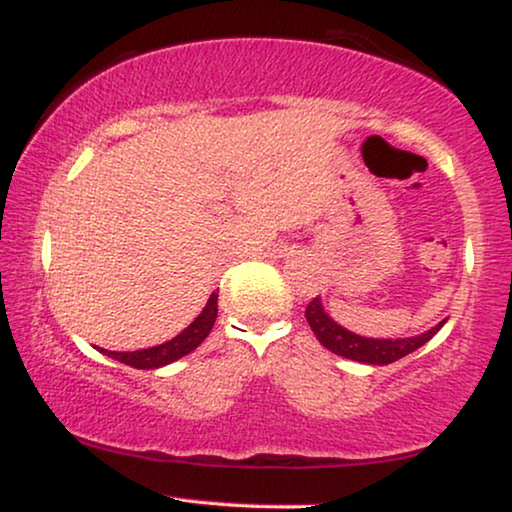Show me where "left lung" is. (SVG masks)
<instances>
[{
  "mask_svg": "<svg viewBox=\"0 0 512 512\" xmlns=\"http://www.w3.org/2000/svg\"><path fill=\"white\" fill-rule=\"evenodd\" d=\"M305 319L310 324L312 333L317 335V340L326 349H331L333 354L345 356V359L361 361V363H373V366H387V363H394L410 352H415L429 342L433 335L440 331V326L445 321H440L436 328L426 331L417 338H403V340H373V338H361L352 331H345V328L335 324V321L328 317L321 307L319 298H312L305 307Z\"/></svg>",
  "mask_w": 512,
  "mask_h": 512,
  "instance_id": "8db88e82",
  "label": "left lung"
}]
</instances>
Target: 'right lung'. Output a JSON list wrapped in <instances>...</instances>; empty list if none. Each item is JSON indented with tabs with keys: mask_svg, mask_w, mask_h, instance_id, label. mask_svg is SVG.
<instances>
[{
	"mask_svg": "<svg viewBox=\"0 0 512 512\" xmlns=\"http://www.w3.org/2000/svg\"><path fill=\"white\" fill-rule=\"evenodd\" d=\"M216 293H212V298L207 300L205 310L198 319L193 321L186 331H181L177 338H172L170 342L158 347H149V349H137V352H107V349H100L102 354L111 356V359L125 363V366L139 368V370H151V368H160L167 366V363L181 359V356L191 354L195 347L200 345L202 340L207 338L209 331H212L216 314H219V303H216Z\"/></svg>",
	"mask_w": 512,
	"mask_h": 512,
	"instance_id": "right-lung-1",
	"label": "right lung"
}]
</instances>
